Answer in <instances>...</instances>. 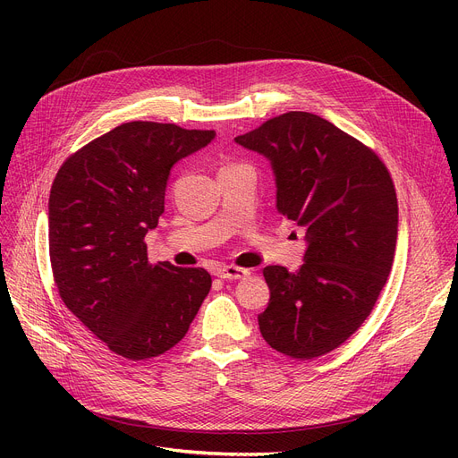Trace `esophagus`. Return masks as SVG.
Here are the masks:
<instances>
[{"label": "esophagus", "mask_w": 458, "mask_h": 458, "mask_svg": "<svg viewBox=\"0 0 458 458\" xmlns=\"http://www.w3.org/2000/svg\"><path fill=\"white\" fill-rule=\"evenodd\" d=\"M215 275L225 280H242V278H247L250 271L243 267H235V266H223V267H216Z\"/></svg>", "instance_id": "esophagus-1"}]
</instances>
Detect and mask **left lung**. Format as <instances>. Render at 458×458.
<instances>
[{"instance_id": "obj_1", "label": "left lung", "mask_w": 458, "mask_h": 458, "mask_svg": "<svg viewBox=\"0 0 458 458\" xmlns=\"http://www.w3.org/2000/svg\"><path fill=\"white\" fill-rule=\"evenodd\" d=\"M235 142L271 161L276 208L306 230L308 243L297 273L263 269L271 299L259 332L285 356H323L362 327L392 271V176L366 144L304 111L269 118Z\"/></svg>"}]
</instances>
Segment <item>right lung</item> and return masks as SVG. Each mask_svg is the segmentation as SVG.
Instances as JSON below:
<instances>
[{
  "mask_svg": "<svg viewBox=\"0 0 458 458\" xmlns=\"http://www.w3.org/2000/svg\"><path fill=\"white\" fill-rule=\"evenodd\" d=\"M213 137V130L133 120L72 154L54 180L47 219L57 292L128 360L174 347L209 293L206 269L150 263L144 235L165 211L173 165Z\"/></svg>",
  "mask_w": 458,
  "mask_h": 458,
  "instance_id": "1",
  "label": "right lung"
}]
</instances>
